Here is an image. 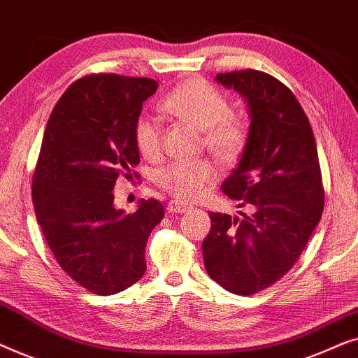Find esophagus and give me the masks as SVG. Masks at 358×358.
Instances as JSON below:
<instances>
[{
	"label": "esophagus",
	"instance_id": "obj_1",
	"mask_svg": "<svg viewBox=\"0 0 358 358\" xmlns=\"http://www.w3.org/2000/svg\"><path fill=\"white\" fill-rule=\"evenodd\" d=\"M190 208H192V207H190L189 203L180 202V200H171V202L168 203V210L171 213H184Z\"/></svg>",
	"mask_w": 358,
	"mask_h": 358
}]
</instances>
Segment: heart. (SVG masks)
Masks as SVG:
<instances>
[{"instance_id": "obj_1", "label": "heart", "mask_w": 358, "mask_h": 358, "mask_svg": "<svg viewBox=\"0 0 358 358\" xmlns=\"http://www.w3.org/2000/svg\"><path fill=\"white\" fill-rule=\"evenodd\" d=\"M159 110L202 130L205 146L218 159L233 161L246 148V124L231 114L227 96L207 81L192 78L180 83L159 102ZM134 140L141 156L156 158L163 148L161 122L156 117L141 115L135 122ZM215 176L217 171L208 159H180L161 168L156 184L174 197L194 200L207 190Z\"/></svg>"}]
</instances>
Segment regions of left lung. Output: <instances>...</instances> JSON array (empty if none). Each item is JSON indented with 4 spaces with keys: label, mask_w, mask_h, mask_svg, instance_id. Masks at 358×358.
Masks as SVG:
<instances>
[{
    "label": "left lung",
    "mask_w": 358,
    "mask_h": 358,
    "mask_svg": "<svg viewBox=\"0 0 358 358\" xmlns=\"http://www.w3.org/2000/svg\"><path fill=\"white\" fill-rule=\"evenodd\" d=\"M217 81L249 106L248 145L222 190L251 213H210L203 262L218 285L248 296L295 266L321 220L324 187L310 120L282 81L257 70L220 73Z\"/></svg>",
    "instance_id": "8db88e82"
}]
</instances>
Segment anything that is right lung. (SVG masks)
Returning <instances> with one entry per match:
<instances>
[{
	"instance_id": "right-lung-1",
	"label": "right lung",
	"mask_w": 358,
	"mask_h": 358,
	"mask_svg": "<svg viewBox=\"0 0 358 358\" xmlns=\"http://www.w3.org/2000/svg\"><path fill=\"white\" fill-rule=\"evenodd\" d=\"M158 81L114 73L76 80L53 107L32 176L37 222L58 266L94 295L119 293L146 271L159 200L114 207V185L140 163L134 127Z\"/></svg>"
}]
</instances>
